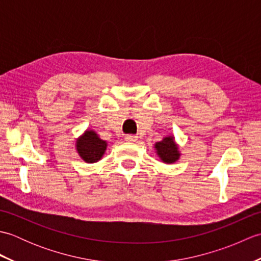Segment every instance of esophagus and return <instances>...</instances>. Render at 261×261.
<instances>
[{"label":"esophagus","instance_id":"34e87169","mask_svg":"<svg viewBox=\"0 0 261 261\" xmlns=\"http://www.w3.org/2000/svg\"><path fill=\"white\" fill-rule=\"evenodd\" d=\"M124 139H125V141H127V142H135V141L138 140V137L135 136V135H126Z\"/></svg>","mask_w":261,"mask_h":261}]
</instances>
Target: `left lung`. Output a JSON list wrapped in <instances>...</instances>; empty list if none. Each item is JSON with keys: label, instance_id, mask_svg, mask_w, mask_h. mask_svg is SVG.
<instances>
[{"label": "left lung", "instance_id": "1", "mask_svg": "<svg viewBox=\"0 0 261 261\" xmlns=\"http://www.w3.org/2000/svg\"><path fill=\"white\" fill-rule=\"evenodd\" d=\"M157 154L159 158L166 164H173L178 160L180 153L178 151V147L174 141V137H166L162 141L154 145Z\"/></svg>", "mask_w": 261, "mask_h": 261}]
</instances>
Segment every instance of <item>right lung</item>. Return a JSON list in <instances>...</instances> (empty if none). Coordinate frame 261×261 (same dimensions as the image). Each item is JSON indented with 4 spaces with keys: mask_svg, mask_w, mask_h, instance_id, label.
<instances>
[{
    "mask_svg": "<svg viewBox=\"0 0 261 261\" xmlns=\"http://www.w3.org/2000/svg\"><path fill=\"white\" fill-rule=\"evenodd\" d=\"M77 152L81 158L88 164L98 162L107 150V141L99 139V137L92 130H87L76 142Z\"/></svg>",
    "mask_w": 261,
    "mask_h": 261,
    "instance_id": "add662e5",
    "label": "right lung"
}]
</instances>
